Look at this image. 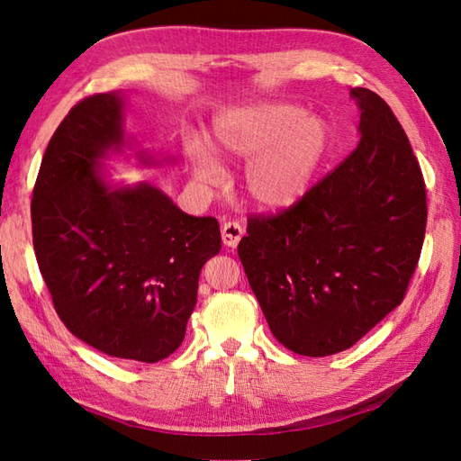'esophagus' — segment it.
Returning <instances> with one entry per match:
<instances>
[{"instance_id": "obj_1", "label": "esophagus", "mask_w": 461, "mask_h": 461, "mask_svg": "<svg viewBox=\"0 0 461 461\" xmlns=\"http://www.w3.org/2000/svg\"><path fill=\"white\" fill-rule=\"evenodd\" d=\"M221 236H222V244L229 246V248H236V246H239L242 236H244V227L236 221L222 222Z\"/></svg>"}]
</instances>
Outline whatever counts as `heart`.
I'll return each mask as SVG.
<instances>
[{
	"label": "heart",
	"instance_id": "heart-1",
	"mask_svg": "<svg viewBox=\"0 0 461 461\" xmlns=\"http://www.w3.org/2000/svg\"><path fill=\"white\" fill-rule=\"evenodd\" d=\"M329 148V124L292 104L239 107L219 117L212 132L215 156L249 159L244 169L246 192L269 212H285L308 196ZM215 156L198 142L188 146L194 171L209 183L222 175Z\"/></svg>",
	"mask_w": 461,
	"mask_h": 461
}]
</instances>
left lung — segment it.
Wrapping results in <instances>:
<instances>
[{
  "label": "left lung",
  "mask_w": 461,
  "mask_h": 461,
  "mask_svg": "<svg viewBox=\"0 0 461 461\" xmlns=\"http://www.w3.org/2000/svg\"><path fill=\"white\" fill-rule=\"evenodd\" d=\"M359 144L294 207L249 217L239 244L275 339L300 356L354 346L402 303L427 227L425 180L381 95L352 88Z\"/></svg>",
  "instance_id": "8db88e82"
}]
</instances>
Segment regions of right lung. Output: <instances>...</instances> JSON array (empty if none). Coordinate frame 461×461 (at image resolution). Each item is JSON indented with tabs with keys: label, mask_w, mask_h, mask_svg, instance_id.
Here are the masks:
<instances>
[{
	"label": "right lung",
	"mask_w": 461,
	"mask_h": 461,
	"mask_svg": "<svg viewBox=\"0 0 461 461\" xmlns=\"http://www.w3.org/2000/svg\"><path fill=\"white\" fill-rule=\"evenodd\" d=\"M127 146L124 94H95L68 111L40 165L32 242L55 312L77 339L156 364L185 340L221 232L217 219L185 213L149 183H107L104 161Z\"/></svg>",
	"instance_id": "right-lung-1"
}]
</instances>
